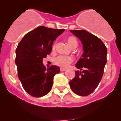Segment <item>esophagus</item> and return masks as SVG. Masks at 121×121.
I'll list each match as a JSON object with an SVG mask.
<instances>
[{"mask_svg":"<svg viewBox=\"0 0 121 121\" xmlns=\"http://www.w3.org/2000/svg\"><path fill=\"white\" fill-rule=\"evenodd\" d=\"M66 68H60V71H64L66 70Z\"/></svg>","mask_w":121,"mask_h":121,"instance_id":"esophagus-1","label":"esophagus"}]
</instances>
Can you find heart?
<instances>
[{
  "label": "heart",
  "mask_w": 121,
  "mask_h": 121,
  "mask_svg": "<svg viewBox=\"0 0 121 121\" xmlns=\"http://www.w3.org/2000/svg\"><path fill=\"white\" fill-rule=\"evenodd\" d=\"M67 42L71 48L74 49L77 47L78 43L76 39L73 36H70L67 38ZM56 48V43H54L53 46V50H54ZM74 61V58L71 56H58L54 58L53 62L56 65L61 67L62 68H67L68 65L72 63Z\"/></svg>",
  "instance_id": "1"
}]
</instances>
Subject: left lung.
Instances as JSON below:
<instances>
[{
	"instance_id": "obj_1",
	"label": "left lung",
	"mask_w": 121,
	"mask_h": 121,
	"mask_svg": "<svg viewBox=\"0 0 121 121\" xmlns=\"http://www.w3.org/2000/svg\"><path fill=\"white\" fill-rule=\"evenodd\" d=\"M70 31L81 41L84 53L75 65L80 71H75L69 85L76 94L87 96L97 88L103 76L107 63V47L101 39L86 30Z\"/></svg>"
}]
</instances>
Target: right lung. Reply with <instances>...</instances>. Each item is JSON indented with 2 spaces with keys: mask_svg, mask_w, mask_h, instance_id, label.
I'll list each match as a JSON object with an SVG mask.
<instances>
[{
  "mask_svg": "<svg viewBox=\"0 0 121 121\" xmlns=\"http://www.w3.org/2000/svg\"><path fill=\"white\" fill-rule=\"evenodd\" d=\"M64 30L39 26L18 44L15 59L18 77L24 90L33 97L47 94L53 86L54 76L60 72L56 65L46 69L42 63L52 52L53 41Z\"/></svg>",
  "mask_w": 121,
  "mask_h": 121,
  "instance_id": "add662e5",
  "label": "right lung"
}]
</instances>
